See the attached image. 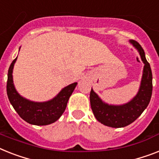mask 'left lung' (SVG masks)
<instances>
[{"label":"left lung","instance_id":"obj_1","mask_svg":"<svg viewBox=\"0 0 159 159\" xmlns=\"http://www.w3.org/2000/svg\"><path fill=\"white\" fill-rule=\"evenodd\" d=\"M130 42L138 50L144 64L140 89L136 95L126 104L113 105L104 103L92 88L90 94L91 107L95 118L100 123L110 127H124L132 123L146 109L152 95L153 77L150 65L146 60L144 51L140 44L133 40H131Z\"/></svg>","mask_w":159,"mask_h":159}]
</instances>
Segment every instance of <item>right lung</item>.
I'll list each match as a JSON object with an SVG mask.
<instances>
[{
    "instance_id": "add662e5",
    "label": "right lung",
    "mask_w": 159,
    "mask_h": 159,
    "mask_svg": "<svg viewBox=\"0 0 159 159\" xmlns=\"http://www.w3.org/2000/svg\"><path fill=\"white\" fill-rule=\"evenodd\" d=\"M20 49V48H19ZM17 58L10 64L8 70L6 91L9 100L21 118L28 123L45 126L56 122L66 109L68 99L73 92L77 82L67 86L52 100L46 102H34L27 100L17 92L13 82V68Z\"/></svg>"
}]
</instances>
